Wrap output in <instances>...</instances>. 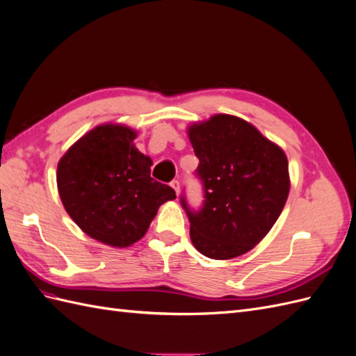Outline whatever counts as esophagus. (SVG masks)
Wrapping results in <instances>:
<instances>
[{"mask_svg": "<svg viewBox=\"0 0 356 356\" xmlns=\"http://www.w3.org/2000/svg\"><path fill=\"white\" fill-rule=\"evenodd\" d=\"M170 187L175 190L177 195H179V181H178V179H174V181H172V182H170Z\"/></svg>", "mask_w": 356, "mask_h": 356, "instance_id": "1", "label": "esophagus"}]
</instances>
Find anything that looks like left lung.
Masks as SVG:
<instances>
[{
    "label": "left lung",
    "instance_id": "obj_1",
    "mask_svg": "<svg viewBox=\"0 0 356 356\" xmlns=\"http://www.w3.org/2000/svg\"><path fill=\"white\" fill-rule=\"evenodd\" d=\"M199 159L203 204H181L196 250L213 260H230L260 243L281 215L289 193L284 149L242 118L217 114L188 127Z\"/></svg>",
    "mask_w": 356,
    "mask_h": 356
}]
</instances>
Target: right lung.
Here are the masks:
<instances>
[{
    "instance_id": "right-lung-1",
    "label": "right lung",
    "mask_w": 356,
    "mask_h": 356,
    "mask_svg": "<svg viewBox=\"0 0 356 356\" xmlns=\"http://www.w3.org/2000/svg\"><path fill=\"white\" fill-rule=\"evenodd\" d=\"M136 132L101 124L70 147L58 163L63 208L90 238L110 246H131L147 233L160 204L174 188L149 177L152 159L135 147Z\"/></svg>"
}]
</instances>
